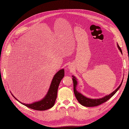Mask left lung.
Instances as JSON below:
<instances>
[{
	"instance_id": "8db88e82",
	"label": "left lung",
	"mask_w": 129,
	"mask_h": 129,
	"mask_svg": "<svg viewBox=\"0 0 129 129\" xmlns=\"http://www.w3.org/2000/svg\"><path fill=\"white\" fill-rule=\"evenodd\" d=\"M118 47L119 49L120 50V52L122 53V50L120 48V47L119 46V45L118 44ZM73 85H74V94H75V96L77 99V100H78V102L84 106L85 107H95V106H99L101 104H102L104 103H105L106 101H107V100H109L110 98H111L114 94L116 93V92L119 90V89L120 88V87H121L122 83V82L121 84L119 85V86L114 91H113L112 93H111L108 96H106L100 99H90V98H88L86 97H85L83 94H81L80 93L78 92L77 90H76V87L77 86V82L76 80V78L74 77L73 76Z\"/></svg>"
}]
</instances>
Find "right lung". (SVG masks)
<instances>
[{
  "label": "right lung",
  "mask_w": 129,
  "mask_h": 129,
  "mask_svg": "<svg viewBox=\"0 0 129 129\" xmlns=\"http://www.w3.org/2000/svg\"><path fill=\"white\" fill-rule=\"evenodd\" d=\"M64 76V69L59 70L55 75H54L52 79L50 89L45 97L42 100L38 101V102H35L31 104H22L21 102H20L19 100H18L14 96H13L12 95V94H11L17 101H19V102L25 106L26 107L30 108V109L39 111L47 110L52 108L54 106V104H55V100L57 97L58 86L61 80L63 79Z\"/></svg>",
  "instance_id": "add662e5"
}]
</instances>
